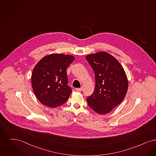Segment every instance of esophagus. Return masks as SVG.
Listing matches in <instances>:
<instances>
[{"label":"esophagus","mask_w":156,"mask_h":156,"mask_svg":"<svg viewBox=\"0 0 156 156\" xmlns=\"http://www.w3.org/2000/svg\"><path fill=\"white\" fill-rule=\"evenodd\" d=\"M82 90H83V88H82V87H80V88H75V90H76V91H82Z\"/></svg>","instance_id":"esophagus-1"}]
</instances>
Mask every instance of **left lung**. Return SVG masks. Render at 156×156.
Here are the masks:
<instances>
[{
	"instance_id": "left-lung-1",
	"label": "left lung",
	"mask_w": 156,
	"mask_h": 156,
	"mask_svg": "<svg viewBox=\"0 0 156 156\" xmlns=\"http://www.w3.org/2000/svg\"><path fill=\"white\" fill-rule=\"evenodd\" d=\"M94 71L95 87L87 98L88 106L95 112L108 114L124 99L128 88L126 74L120 63L105 51L86 57Z\"/></svg>"
}]
</instances>
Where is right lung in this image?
I'll return each instance as SVG.
<instances>
[{
	"mask_svg": "<svg viewBox=\"0 0 156 156\" xmlns=\"http://www.w3.org/2000/svg\"><path fill=\"white\" fill-rule=\"evenodd\" d=\"M74 59L71 55L52 54L43 57L35 66L31 84L41 104L55 108L67 101L72 90L67 84L66 69Z\"/></svg>",
	"mask_w": 156,
	"mask_h": 156,
	"instance_id": "1",
	"label": "right lung"
}]
</instances>
